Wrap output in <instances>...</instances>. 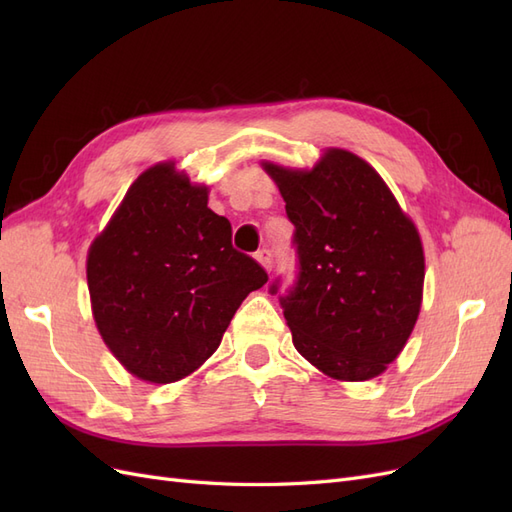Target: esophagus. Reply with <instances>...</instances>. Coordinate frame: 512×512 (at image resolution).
<instances>
[{"mask_svg":"<svg viewBox=\"0 0 512 512\" xmlns=\"http://www.w3.org/2000/svg\"><path fill=\"white\" fill-rule=\"evenodd\" d=\"M256 260H258L260 265L265 267L267 271H271V269H273V252H271V250H267V247H262L260 252H256Z\"/></svg>","mask_w":512,"mask_h":512,"instance_id":"1","label":"esophagus"}]
</instances>
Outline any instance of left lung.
Here are the masks:
<instances>
[{
    "label": "left lung",
    "instance_id": "left-lung-1",
    "mask_svg": "<svg viewBox=\"0 0 512 512\" xmlns=\"http://www.w3.org/2000/svg\"><path fill=\"white\" fill-rule=\"evenodd\" d=\"M262 166L294 224L299 275L280 297L294 348L335 380L380 376L421 312L416 226L376 170L346 149H329L312 170ZM277 288L280 280L271 294Z\"/></svg>",
    "mask_w": 512,
    "mask_h": 512
}]
</instances>
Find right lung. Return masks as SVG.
<instances>
[{
  "label": "right lung",
  "mask_w": 512,
  "mask_h": 512,
  "mask_svg": "<svg viewBox=\"0 0 512 512\" xmlns=\"http://www.w3.org/2000/svg\"><path fill=\"white\" fill-rule=\"evenodd\" d=\"M207 194L173 162L151 166L89 247L96 327L117 361L153 384L203 365L243 299L269 280L232 247L230 222Z\"/></svg>",
  "instance_id": "1"
}]
</instances>
